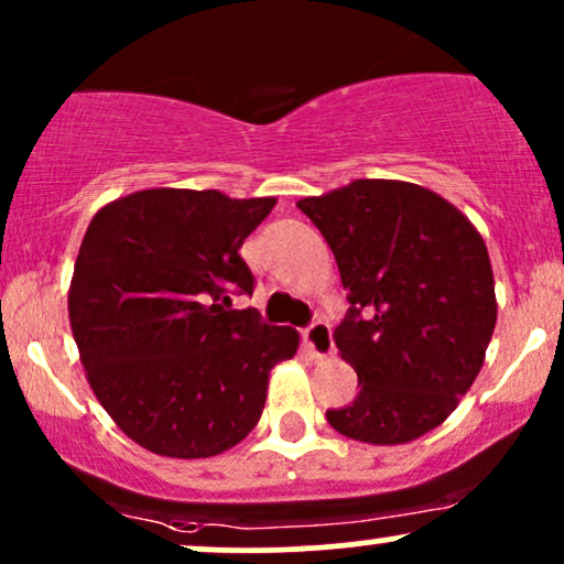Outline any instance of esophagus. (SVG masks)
Here are the masks:
<instances>
[{"instance_id": "1", "label": "esophagus", "mask_w": 564, "mask_h": 564, "mask_svg": "<svg viewBox=\"0 0 564 564\" xmlns=\"http://www.w3.org/2000/svg\"><path fill=\"white\" fill-rule=\"evenodd\" d=\"M302 339H305L307 350H311L315 358H326L334 350L332 326L326 324V321H321V318L313 321V324L307 326L305 334H302Z\"/></svg>"}]
</instances>
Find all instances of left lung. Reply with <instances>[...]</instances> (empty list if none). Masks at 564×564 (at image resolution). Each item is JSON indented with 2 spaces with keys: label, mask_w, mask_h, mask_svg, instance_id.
<instances>
[{
  "label": "left lung",
  "mask_w": 564,
  "mask_h": 564,
  "mask_svg": "<svg viewBox=\"0 0 564 564\" xmlns=\"http://www.w3.org/2000/svg\"><path fill=\"white\" fill-rule=\"evenodd\" d=\"M296 206L329 243L350 302L334 343L361 391L326 412L329 425L367 444H406L442 425L498 321L479 230L442 195L393 178H356Z\"/></svg>",
  "instance_id": "obj_1"
}]
</instances>
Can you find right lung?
<instances>
[{
	"mask_svg": "<svg viewBox=\"0 0 564 564\" xmlns=\"http://www.w3.org/2000/svg\"><path fill=\"white\" fill-rule=\"evenodd\" d=\"M275 197L141 189L90 219L69 286L85 375L117 429L163 457H212L259 423L292 326L232 311L253 292L240 246Z\"/></svg>",
	"mask_w": 564,
	"mask_h": 564,
	"instance_id": "add662e5",
	"label": "right lung"
}]
</instances>
